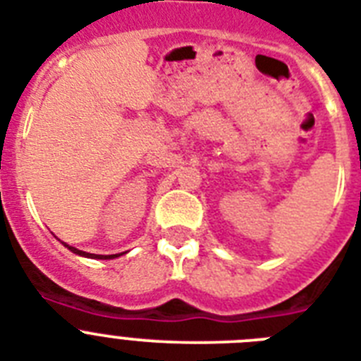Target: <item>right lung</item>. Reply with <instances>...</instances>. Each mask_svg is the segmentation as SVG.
<instances>
[{"label":"right lung","mask_w":361,"mask_h":361,"mask_svg":"<svg viewBox=\"0 0 361 361\" xmlns=\"http://www.w3.org/2000/svg\"><path fill=\"white\" fill-rule=\"evenodd\" d=\"M66 247H69V250L73 251V253H77V255L80 257H87V259H115V257H119L121 253H117V255H95V253H86V251H80L77 250V247H73V246H68V244H63Z\"/></svg>","instance_id":"obj_1"}]
</instances>
